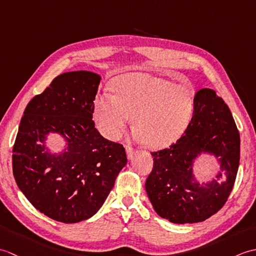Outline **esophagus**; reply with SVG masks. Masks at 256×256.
I'll return each instance as SVG.
<instances>
[{"instance_id": "obj_1", "label": "esophagus", "mask_w": 256, "mask_h": 256, "mask_svg": "<svg viewBox=\"0 0 256 256\" xmlns=\"http://www.w3.org/2000/svg\"><path fill=\"white\" fill-rule=\"evenodd\" d=\"M126 155H128V158H132L133 155H134V150L130 145L126 146Z\"/></svg>"}]
</instances>
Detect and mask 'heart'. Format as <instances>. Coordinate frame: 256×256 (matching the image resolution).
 Wrapping results in <instances>:
<instances>
[{
    "instance_id": "heart-1",
    "label": "heart",
    "mask_w": 256,
    "mask_h": 256,
    "mask_svg": "<svg viewBox=\"0 0 256 256\" xmlns=\"http://www.w3.org/2000/svg\"><path fill=\"white\" fill-rule=\"evenodd\" d=\"M113 89L116 94L96 96L94 110L98 130L108 140L118 138L134 116L136 140L162 148L180 138L192 122L194 90L190 84L130 72L114 80Z\"/></svg>"
}]
</instances>
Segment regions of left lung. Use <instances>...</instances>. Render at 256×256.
Masks as SVG:
<instances>
[{
	"label": "left lung",
	"mask_w": 256,
	"mask_h": 256,
	"mask_svg": "<svg viewBox=\"0 0 256 256\" xmlns=\"http://www.w3.org/2000/svg\"><path fill=\"white\" fill-rule=\"evenodd\" d=\"M201 152L220 162L218 175L204 185L192 172L193 160ZM150 154L154 165L145 188L157 214L174 224H197L216 214L229 198L240 162V133L222 98L201 89L186 132L168 148Z\"/></svg>",
	"instance_id": "obj_1"
}]
</instances>
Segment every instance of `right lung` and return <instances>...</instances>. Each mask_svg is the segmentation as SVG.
Instances as JSON below:
<instances>
[{
    "mask_svg": "<svg viewBox=\"0 0 256 256\" xmlns=\"http://www.w3.org/2000/svg\"><path fill=\"white\" fill-rule=\"evenodd\" d=\"M100 80L84 70L56 77L27 104L13 146V175L20 192L38 211L64 224L96 214L128 162L123 145L94 128ZM50 132L66 138L62 154L48 153Z\"/></svg>",
    "mask_w": 256,
    "mask_h": 256,
    "instance_id": "right-lung-1",
    "label": "right lung"
}]
</instances>
